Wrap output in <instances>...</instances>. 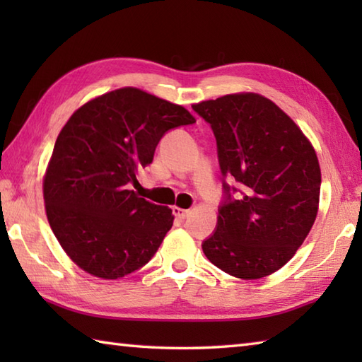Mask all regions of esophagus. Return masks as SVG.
Wrapping results in <instances>:
<instances>
[{"label": "esophagus", "mask_w": 362, "mask_h": 362, "mask_svg": "<svg viewBox=\"0 0 362 362\" xmlns=\"http://www.w3.org/2000/svg\"><path fill=\"white\" fill-rule=\"evenodd\" d=\"M174 214L177 219H187L188 214H189V210H183V209H179V206H174Z\"/></svg>", "instance_id": "obj_1"}]
</instances>
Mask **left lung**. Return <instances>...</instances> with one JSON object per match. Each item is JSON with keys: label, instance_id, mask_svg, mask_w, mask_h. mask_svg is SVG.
<instances>
[{"label": "left lung", "instance_id": "1", "mask_svg": "<svg viewBox=\"0 0 362 362\" xmlns=\"http://www.w3.org/2000/svg\"><path fill=\"white\" fill-rule=\"evenodd\" d=\"M216 136L227 201L202 249L236 279L271 275L296 255L316 221L320 166L311 141L271 99L250 91L193 104Z\"/></svg>", "mask_w": 362, "mask_h": 362}]
</instances>
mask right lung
<instances>
[{
	"mask_svg": "<svg viewBox=\"0 0 362 362\" xmlns=\"http://www.w3.org/2000/svg\"><path fill=\"white\" fill-rule=\"evenodd\" d=\"M193 122L185 107L135 87L96 96L71 115L46 166L43 199L52 233L76 266L117 280L153 257L174 214L130 187L165 132Z\"/></svg>",
	"mask_w": 362,
	"mask_h": 362,
	"instance_id": "obj_1",
	"label": "right lung"
}]
</instances>
